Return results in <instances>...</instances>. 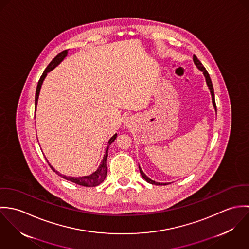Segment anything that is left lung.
<instances>
[{
	"label": "left lung",
	"mask_w": 249,
	"mask_h": 249,
	"mask_svg": "<svg viewBox=\"0 0 249 249\" xmlns=\"http://www.w3.org/2000/svg\"><path fill=\"white\" fill-rule=\"evenodd\" d=\"M194 62H195V64L196 65V67L200 70V71H203V73H204V75H205V78H206V82H207V85H208V87H209V89H210V92H211V95H212V101H213V106L214 107V109L216 110V106H215V101H214V94H213V84H212V81H211V78H210V75H209V73H208V71H206V69L204 68V66L202 65V63L198 60V58L196 56V55H194ZM139 170H140V174H141V176H142V178L146 181V182H148V183H150V184H153V185H167V184H160V183H157V182H155V181H153V180H151V179H149V178H147L143 173H142V169L140 168V166H139Z\"/></svg>",
	"instance_id": "8db88e82"
}]
</instances>
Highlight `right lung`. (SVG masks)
Returning a JSON list of instances; mask_svg holds the SVG:
<instances>
[{"label": "right lung", "instance_id": "obj_1", "mask_svg": "<svg viewBox=\"0 0 249 249\" xmlns=\"http://www.w3.org/2000/svg\"><path fill=\"white\" fill-rule=\"evenodd\" d=\"M67 53H68V52H67V50H65V51H63V52H61L60 53H58L51 62H50V64L48 65V67L45 69V71H43V73H42V75H41V77H40V79H39V81H38V84H37V88H36V106H37V101H38V97H39V92H40V88H41V85H42V83H43V80H44V78L46 77V75H47V73L49 72L50 71H52L54 67H56L64 58H65V56L67 55ZM116 137H117V134H115V135H113L111 138H110V140L108 141V146L112 143V142H114V140L116 139ZM108 146H107V151H106V154H105V156H104V159H103V161H102V163H101V165H100V167L98 168V170L95 172V173H93L92 175H90V176H87V177H82V178H71V177H66V176H62L61 174H59L58 172H56L50 164V167H51V169L53 171V172H55L58 176H60L61 178H64V179H66V180H69V181H71V182H73V183H75V184H77V185H80V186H84V187H95V186H98V185H100L106 178H107V151H108Z\"/></svg>", "mask_w": 249, "mask_h": 249}]
</instances>
